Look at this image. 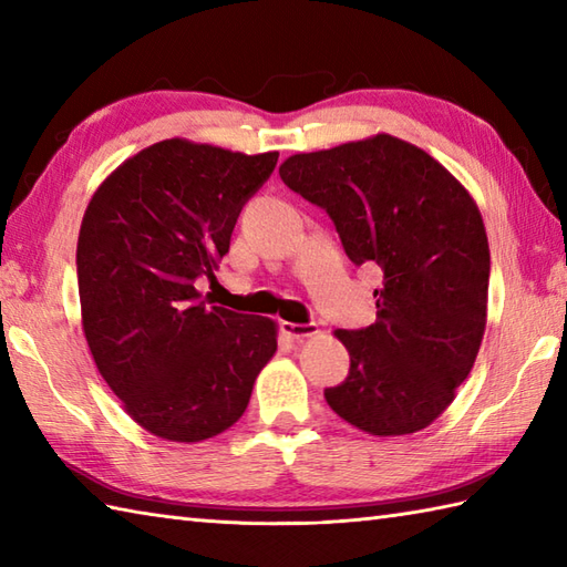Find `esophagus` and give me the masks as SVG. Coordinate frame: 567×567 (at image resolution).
<instances>
[{"instance_id":"esophagus-1","label":"esophagus","mask_w":567,"mask_h":567,"mask_svg":"<svg viewBox=\"0 0 567 567\" xmlns=\"http://www.w3.org/2000/svg\"><path fill=\"white\" fill-rule=\"evenodd\" d=\"M282 331L290 336V339H309V336L319 333L317 323H292V321H282Z\"/></svg>"}]
</instances>
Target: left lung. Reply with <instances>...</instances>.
Listing matches in <instances>:
<instances>
[{"label":"left lung","mask_w":567,"mask_h":567,"mask_svg":"<svg viewBox=\"0 0 567 567\" xmlns=\"http://www.w3.org/2000/svg\"><path fill=\"white\" fill-rule=\"evenodd\" d=\"M280 177L327 209L348 258L384 275L375 323L336 331L351 370L323 392L329 406L372 436L426 429L473 370L487 323L489 246L475 199L390 134L290 155Z\"/></svg>","instance_id":"1"}]
</instances>
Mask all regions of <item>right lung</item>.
<instances>
[{
	"label": "right lung",
	"mask_w": 567,
	"mask_h": 567,
	"mask_svg": "<svg viewBox=\"0 0 567 567\" xmlns=\"http://www.w3.org/2000/svg\"><path fill=\"white\" fill-rule=\"evenodd\" d=\"M277 153L167 138L94 192L78 238L82 331L100 375L153 436L197 443L244 416L277 351L268 317L204 302L195 282L228 252Z\"/></svg>",
	"instance_id": "obj_1"
}]
</instances>
